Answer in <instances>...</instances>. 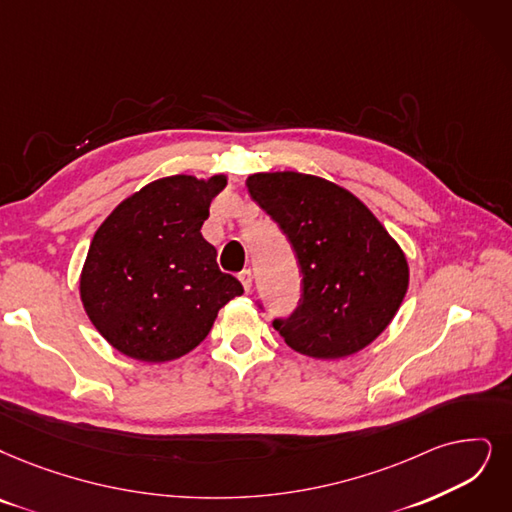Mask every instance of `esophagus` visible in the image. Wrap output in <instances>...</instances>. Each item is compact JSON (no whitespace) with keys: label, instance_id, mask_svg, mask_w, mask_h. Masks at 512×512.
I'll list each match as a JSON object with an SVG mask.
<instances>
[{"label":"esophagus","instance_id":"34e87169","mask_svg":"<svg viewBox=\"0 0 512 512\" xmlns=\"http://www.w3.org/2000/svg\"><path fill=\"white\" fill-rule=\"evenodd\" d=\"M239 281L243 283V290L250 292V290H252V271H250V269H243V271L239 273Z\"/></svg>","mask_w":512,"mask_h":512}]
</instances>
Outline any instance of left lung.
I'll list each match as a JSON object with an SVG mask.
<instances>
[{
    "label": "left lung",
    "instance_id": "left-lung-1",
    "mask_svg": "<svg viewBox=\"0 0 512 512\" xmlns=\"http://www.w3.org/2000/svg\"><path fill=\"white\" fill-rule=\"evenodd\" d=\"M248 191L288 237L302 277L294 313L273 319L285 344L340 359L376 340L410 283L407 260L378 218L346 189L309 174H254Z\"/></svg>",
    "mask_w": 512,
    "mask_h": 512
}]
</instances>
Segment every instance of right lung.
<instances>
[{"label":"right lung","instance_id":"obj_1","mask_svg":"<svg viewBox=\"0 0 512 512\" xmlns=\"http://www.w3.org/2000/svg\"><path fill=\"white\" fill-rule=\"evenodd\" d=\"M224 185V176L159 178L100 224L79 292L90 321L119 353L149 363L187 355L222 306L243 294L201 235Z\"/></svg>","mask_w":512,"mask_h":512}]
</instances>
